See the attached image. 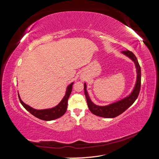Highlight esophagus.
Returning <instances> with one entry per match:
<instances>
[{
  "label": "esophagus",
  "mask_w": 159,
  "mask_h": 159,
  "mask_svg": "<svg viewBox=\"0 0 159 159\" xmlns=\"http://www.w3.org/2000/svg\"><path fill=\"white\" fill-rule=\"evenodd\" d=\"M81 80H83V81L84 80V78L83 76H81Z\"/></svg>",
  "instance_id": "esophagus-1"
}]
</instances>
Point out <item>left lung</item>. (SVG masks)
I'll return each instance as SVG.
<instances>
[{
  "label": "left lung",
  "instance_id": "8db88e82",
  "mask_svg": "<svg viewBox=\"0 0 159 159\" xmlns=\"http://www.w3.org/2000/svg\"><path fill=\"white\" fill-rule=\"evenodd\" d=\"M122 54L125 55L128 57H129L135 65V68L137 70V81L135 85H134V89H133L132 92L130 93L128 96L125 98L118 101L113 103H111L105 106H100L97 105L92 102L91 100L89 95L87 91V86L86 84L84 83V93L86 99H87V103L89 109L90 111L93 114L97 115V116L102 117L105 118H114L118 115L123 113L125 111L127 110L132 104L135 102V100L138 98L141 88V67L139 66L138 60L136 56H134L133 52L129 50L123 51Z\"/></svg>",
  "mask_w": 159,
  "mask_h": 159
}]
</instances>
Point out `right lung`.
<instances>
[{
  "label": "right lung",
  "mask_w": 159,
  "mask_h": 159,
  "mask_svg": "<svg viewBox=\"0 0 159 159\" xmlns=\"http://www.w3.org/2000/svg\"><path fill=\"white\" fill-rule=\"evenodd\" d=\"M74 82L71 83L68 87H67L66 94L63 99H61L60 103L57 105L56 106L50 109H35L31 107L29 105H26L20 99V95H18L19 99L22 106L25 107L28 112H30L34 116L36 117L44 120V121H52V120H54L57 118L61 117L67 110V107H68V100L71 94L72 91V85H73Z\"/></svg>",
  "instance_id": "1"
}]
</instances>
